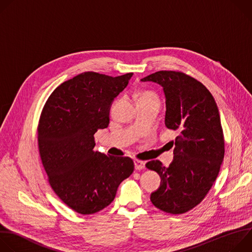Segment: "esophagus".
Instances as JSON below:
<instances>
[{
	"label": "esophagus",
	"instance_id": "esophagus-1",
	"mask_svg": "<svg viewBox=\"0 0 252 252\" xmlns=\"http://www.w3.org/2000/svg\"><path fill=\"white\" fill-rule=\"evenodd\" d=\"M134 167H135V169H137V170L143 169V168L146 167V162L142 161V160L135 159V160H134Z\"/></svg>",
	"mask_w": 252,
	"mask_h": 252
}]
</instances>
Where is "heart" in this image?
Listing matches in <instances>:
<instances>
[{
    "label": "heart",
    "instance_id": "obj_1",
    "mask_svg": "<svg viewBox=\"0 0 252 252\" xmlns=\"http://www.w3.org/2000/svg\"><path fill=\"white\" fill-rule=\"evenodd\" d=\"M147 97H155V95H154L153 94L149 93V92L142 93V94L139 95V99H140V98H147Z\"/></svg>",
    "mask_w": 252,
    "mask_h": 252
}]
</instances>
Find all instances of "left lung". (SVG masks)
Here are the masks:
<instances>
[{
	"label": "left lung",
	"mask_w": 252,
	"mask_h": 252,
	"mask_svg": "<svg viewBox=\"0 0 252 252\" xmlns=\"http://www.w3.org/2000/svg\"><path fill=\"white\" fill-rule=\"evenodd\" d=\"M140 81L162 87L165 126L178 132L168 167L159 160L146 164L161 178L151 200L164 212L182 214L202 201L219 175L224 157L219 107L200 82L182 71L159 70Z\"/></svg>",
	"instance_id": "8db88e82"
}]
</instances>
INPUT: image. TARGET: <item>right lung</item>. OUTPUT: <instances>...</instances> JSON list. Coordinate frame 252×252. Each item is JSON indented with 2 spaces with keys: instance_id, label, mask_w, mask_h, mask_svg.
I'll return each mask as SVG.
<instances>
[{
  "instance_id": "right-lung-1",
  "label": "right lung",
  "mask_w": 252,
  "mask_h": 252,
  "mask_svg": "<svg viewBox=\"0 0 252 252\" xmlns=\"http://www.w3.org/2000/svg\"><path fill=\"white\" fill-rule=\"evenodd\" d=\"M131 77L87 71L59 86L42 111L38 143L49 183L78 213L93 214L111 204L134 169L128 157L94 151V134L109 126L112 102Z\"/></svg>"
}]
</instances>
